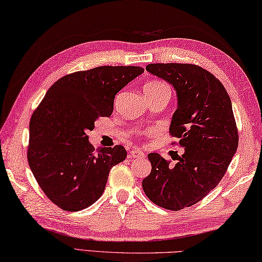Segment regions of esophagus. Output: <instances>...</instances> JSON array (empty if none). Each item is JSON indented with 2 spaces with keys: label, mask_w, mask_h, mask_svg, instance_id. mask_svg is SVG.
Masks as SVG:
<instances>
[{
  "label": "esophagus",
  "mask_w": 262,
  "mask_h": 262,
  "mask_svg": "<svg viewBox=\"0 0 262 262\" xmlns=\"http://www.w3.org/2000/svg\"><path fill=\"white\" fill-rule=\"evenodd\" d=\"M145 154L144 152H141L140 149H134V151H131L130 154H128V158H131V159H136V158H144Z\"/></svg>",
  "instance_id": "34e87169"
}]
</instances>
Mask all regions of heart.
I'll use <instances>...</instances> for the list:
<instances>
[{
    "instance_id": "b5f03b06",
    "label": "heart",
    "mask_w": 262,
    "mask_h": 262,
    "mask_svg": "<svg viewBox=\"0 0 262 262\" xmlns=\"http://www.w3.org/2000/svg\"><path fill=\"white\" fill-rule=\"evenodd\" d=\"M160 87H167L164 82H160V81H152V82H148L145 85L144 89H153V88H160Z\"/></svg>"
}]
</instances>
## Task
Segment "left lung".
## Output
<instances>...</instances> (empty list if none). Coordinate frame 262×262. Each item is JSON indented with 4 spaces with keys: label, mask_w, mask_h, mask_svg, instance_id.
Wrapping results in <instances>:
<instances>
[{
    "label": "left lung",
    "mask_w": 262,
    "mask_h": 262,
    "mask_svg": "<svg viewBox=\"0 0 262 262\" xmlns=\"http://www.w3.org/2000/svg\"><path fill=\"white\" fill-rule=\"evenodd\" d=\"M146 70L177 91L169 135L184 153L175 165L149 153L152 169L143 189L154 204L179 211L200 202L221 182L238 147L237 124L229 94L212 73L177 62L149 63Z\"/></svg>",
    "instance_id": "left-lung-1"
}]
</instances>
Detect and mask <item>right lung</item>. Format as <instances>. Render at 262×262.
I'll use <instances>...</instances> for the list:
<instances>
[{"label":"right lung","instance_id":"right-lung-1","mask_svg":"<svg viewBox=\"0 0 262 262\" xmlns=\"http://www.w3.org/2000/svg\"><path fill=\"white\" fill-rule=\"evenodd\" d=\"M144 72L139 66H100L71 73L51 85L30 121L28 162L44 194L65 211L100 199L109 171L125 160L122 145L97 148L87 132L109 117L115 96Z\"/></svg>","mask_w":262,"mask_h":262}]
</instances>
